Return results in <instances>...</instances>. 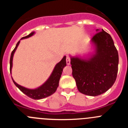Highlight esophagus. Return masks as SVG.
I'll return each instance as SVG.
<instances>
[{
    "label": "esophagus",
    "instance_id": "esophagus-1",
    "mask_svg": "<svg viewBox=\"0 0 128 128\" xmlns=\"http://www.w3.org/2000/svg\"><path fill=\"white\" fill-rule=\"evenodd\" d=\"M66 64L68 65H69L70 64V59L68 56H66Z\"/></svg>",
    "mask_w": 128,
    "mask_h": 128
}]
</instances>
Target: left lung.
Instances as JSON below:
<instances>
[{
    "label": "left lung",
    "instance_id": "8db88e82",
    "mask_svg": "<svg viewBox=\"0 0 128 128\" xmlns=\"http://www.w3.org/2000/svg\"><path fill=\"white\" fill-rule=\"evenodd\" d=\"M96 31L90 41L93 52L86 58L70 56L78 90L90 96H99L109 90L118 72V52L112 38L103 29Z\"/></svg>",
    "mask_w": 128,
    "mask_h": 128
}]
</instances>
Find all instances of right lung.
I'll use <instances>...</instances> for the list:
<instances>
[{"label":"right lung","mask_w":128,"mask_h":128,"mask_svg":"<svg viewBox=\"0 0 128 128\" xmlns=\"http://www.w3.org/2000/svg\"><path fill=\"white\" fill-rule=\"evenodd\" d=\"M34 33L35 32H30L29 35L21 38V40L26 39V38H28L29 37L32 36H33L34 34ZM20 42V40L18 42V43L16 45L15 48H14V50L11 52V58H10V73L11 74V69H12V67H13V56H14V52H15L16 50V48H17ZM66 56H65L62 58V60L59 62V63H58L56 65V66H54V70L52 72L51 74L49 76V78H48V80L44 82L42 85L36 88H27L26 87H24L20 85V84H17L13 80V78H12V80H13V82H14V84L16 85V86H17L20 91L22 92L26 96H28L29 98L33 99H44V98H46L47 97L51 96L52 94H53L56 91L58 87L59 86V81H60V80L63 68L66 66Z\"/></svg>","instance_id":"1"}]
</instances>
